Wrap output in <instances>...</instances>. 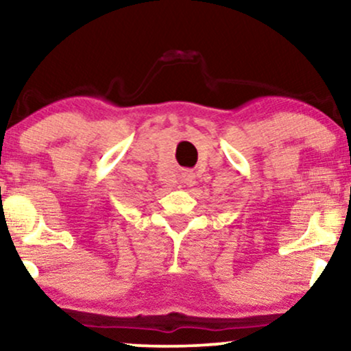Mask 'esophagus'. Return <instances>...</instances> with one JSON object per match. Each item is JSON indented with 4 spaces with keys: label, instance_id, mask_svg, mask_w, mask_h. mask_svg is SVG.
<instances>
[{
    "label": "esophagus",
    "instance_id": "obj_1",
    "mask_svg": "<svg viewBox=\"0 0 351 351\" xmlns=\"http://www.w3.org/2000/svg\"><path fill=\"white\" fill-rule=\"evenodd\" d=\"M194 180H196V175L191 170H183V173H181V181H183V183L193 184Z\"/></svg>",
    "mask_w": 351,
    "mask_h": 351
}]
</instances>
